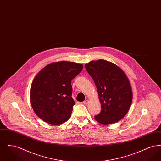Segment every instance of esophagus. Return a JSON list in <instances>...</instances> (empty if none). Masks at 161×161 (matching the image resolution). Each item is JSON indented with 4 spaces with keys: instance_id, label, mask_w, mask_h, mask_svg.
I'll use <instances>...</instances> for the list:
<instances>
[{
    "instance_id": "1",
    "label": "esophagus",
    "mask_w": 161,
    "mask_h": 161,
    "mask_svg": "<svg viewBox=\"0 0 161 161\" xmlns=\"http://www.w3.org/2000/svg\"><path fill=\"white\" fill-rule=\"evenodd\" d=\"M88 103H89V100H85L84 101H83V104L85 105H87Z\"/></svg>"
}]
</instances>
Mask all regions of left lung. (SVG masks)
I'll return each instance as SVG.
<instances>
[{
    "label": "left lung",
    "mask_w": 161,
    "mask_h": 161,
    "mask_svg": "<svg viewBox=\"0 0 161 161\" xmlns=\"http://www.w3.org/2000/svg\"><path fill=\"white\" fill-rule=\"evenodd\" d=\"M85 67L94 81L101 105L95 119L104 125L118 122L127 114L133 99L128 77L116 64L104 60L90 61Z\"/></svg>",
    "instance_id": "obj_1"
}]
</instances>
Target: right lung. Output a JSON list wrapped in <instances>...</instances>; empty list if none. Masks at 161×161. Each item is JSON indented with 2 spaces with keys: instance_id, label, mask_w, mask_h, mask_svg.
Segmentation results:
<instances>
[{
  "instance_id": "1",
  "label": "right lung",
  "mask_w": 161,
  "mask_h": 161,
  "mask_svg": "<svg viewBox=\"0 0 161 161\" xmlns=\"http://www.w3.org/2000/svg\"><path fill=\"white\" fill-rule=\"evenodd\" d=\"M83 68V64L74 62H54L36 75L31 84L30 102L40 119L52 125L69 119L75 105L71 81Z\"/></svg>"
}]
</instances>
